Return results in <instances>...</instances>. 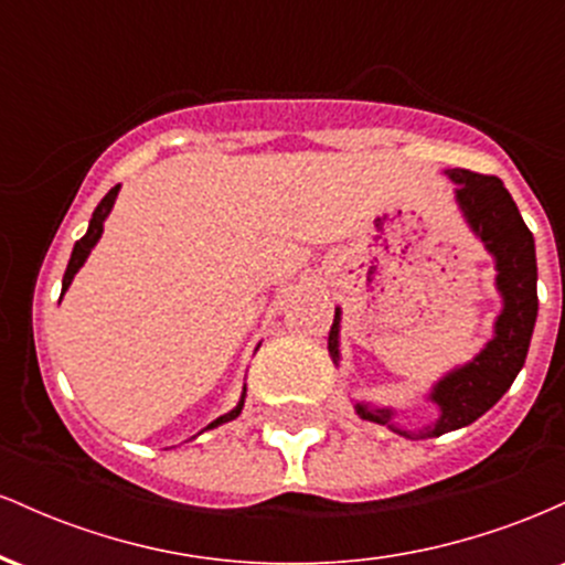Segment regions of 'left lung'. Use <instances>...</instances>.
I'll use <instances>...</instances> for the list:
<instances>
[{"label": "left lung", "instance_id": "8db88e82", "mask_svg": "<svg viewBox=\"0 0 565 565\" xmlns=\"http://www.w3.org/2000/svg\"><path fill=\"white\" fill-rule=\"evenodd\" d=\"M457 183V201L468 217L470 228L481 236L486 249L497 257V287L504 297V310L497 319V334L481 350V355L468 366L444 377L433 391V401L440 406L436 427H427L419 438L444 436L449 430L476 423L481 414L510 391L512 380L526 364L531 332L536 323V255L534 236L523 223L515 201L494 174L470 170H449ZM340 310H334L332 332H329V353L340 355ZM364 419L393 427L401 436L414 438V433L391 425V408L355 406Z\"/></svg>", "mask_w": 565, "mask_h": 565}]
</instances>
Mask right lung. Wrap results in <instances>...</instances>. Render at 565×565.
<instances>
[{
	"label": "right lung",
	"mask_w": 565,
	"mask_h": 565,
	"mask_svg": "<svg viewBox=\"0 0 565 565\" xmlns=\"http://www.w3.org/2000/svg\"><path fill=\"white\" fill-rule=\"evenodd\" d=\"M116 193H119V185H114L111 191H108L106 196H103L100 204L95 206L93 220H89V228H87V233H84V236L79 238V242L74 244V252H71V260H68V268H66V276H63V291L68 289L71 278L76 276V270H79L82 265H84V260H87L89 249H93L97 238H100V233H103V220H106V217H108V212H111V206H114V201H116ZM242 406H244V398L238 401V406L233 408L231 414H225V417L215 419V423H212L210 427H215V425H220V423H228V419H236L238 414H242Z\"/></svg>",
	"instance_id": "add662e5"
}]
</instances>
